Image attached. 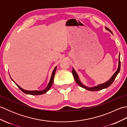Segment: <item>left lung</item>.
Wrapping results in <instances>:
<instances>
[{
	"mask_svg": "<svg viewBox=\"0 0 127 127\" xmlns=\"http://www.w3.org/2000/svg\"><path fill=\"white\" fill-rule=\"evenodd\" d=\"M106 29H107V30L109 31L110 32H111V33H112V32L110 31L108 28H106ZM120 55H119V64H118V69L117 70V71L115 72V73L114 74V75H113V76L111 77V79H110L109 81H107L105 83H102V84H100V85H99L95 86V87H92V88L86 87V86L82 85V83H81V82H80V80L79 79V77H78V76H77L76 72H75V70L73 68H72V75H73V76L74 77V79L75 80V81H76V82L80 86V87H82L83 88H85V89H86V90H88V91H100V90H102V89L106 88L107 87H109V86L111 85L112 83H113V82L114 81L115 79H116V76H117V75H118V73H119V72L120 71V69H121V62H120Z\"/></svg>",
	"mask_w": 127,
	"mask_h": 127,
	"instance_id": "1",
	"label": "left lung"
}]
</instances>
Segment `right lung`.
<instances>
[{
    "mask_svg": "<svg viewBox=\"0 0 127 127\" xmlns=\"http://www.w3.org/2000/svg\"><path fill=\"white\" fill-rule=\"evenodd\" d=\"M56 69H57V66L55 67V69H54V70H53L52 76H51L50 81L49 83H48L47 86L44 89V90H42V91H26V90H23V88H21V87H20V86H19L17 84H16V83L12 80H12L15 82V84L18 86V87L20 89L21 91H22L23 93H25L27 94H31V95H41V94H43L45 93H46L47 92L50 90V88L51 87V86H52V85L53 84V82L54 77H55Z\"/></svg>",
    "mask_w": 127,
    "mask_h": 127,
    "instance_id": "obj_1",
    "label": "right lung"
}]
</instances>
